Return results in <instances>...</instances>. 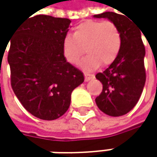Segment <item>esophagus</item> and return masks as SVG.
I'll return each instance as SVG.
<instances>
[{"label": "esophagus", "instance_id": "esophagus-1", "mask_svg": "<svg viewBox=\"0 0 157 157\" xmlns=\"http://www.w3.org/2000/svg\"><path fill=\"white\" fill-rule=\"evenodd\" d=\"M94 78V75H89V74L84 73V80L86 82H88V81H90V80H92V79Z\"/></svg>", "mask_w": 157, "mask_h": 157}]
</instances>
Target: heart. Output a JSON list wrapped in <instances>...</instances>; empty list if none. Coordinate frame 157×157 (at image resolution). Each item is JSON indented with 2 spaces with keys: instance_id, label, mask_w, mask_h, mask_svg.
<instances>
[{
  "instance_id": "b5f03b06",
  "label": "heart",
  "mask_w": 157,
  "mask_h": 157,
  "mask_svg": "<svg viewBox=\"0 0 157 157\" xmlns=\"http://www.w3.org/2000/svg\"><path fill=\"white\" fill-rule=\"evenodd\" d=\"M122 44L121 33L112 21L88 20L74 29L73 36L67 35L62 44L64 59L77 64L85 51L88 55L80 65L84 70H94L109 65L116 58Z\"/></svg>"
}]
</instances>
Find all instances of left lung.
I'll return each mask as SVG.
<instances>
[{
  "label": "left lung",
  "mask_w": 157,
  "mask_h": 157,
  "mask_svg": "<svg viewBox=\"0 0 157 157\" xmlns=\"http://www.w3.org/2000/svg\"><path fill=\"white\" fill-rule=\"evenodd\" d=\"M94 17L108 19L121 33L122 44L116 58L95 75L103 84L102 93L95 98L98 108L110 116H121L136 106L145 83L142 31L125 14L105 12Z\"/></svg>",
  "instance_id": "8db88e82"
}]
</instances>
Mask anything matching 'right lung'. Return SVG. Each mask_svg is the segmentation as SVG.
I'll return each instance as SVG.
<instances>
[{
	"label": "right lung",
	"instance_id": "obj_1",
	"mask_svg": "<svg viewBox=\"0 0 157 157\" xmlns=\"http://www.w3.org/2000/svg\"><path fill=\"white\" fill-rule=\"evenodd\" d=\"M70 23L66 18L30 15L10 41L12 88L22 106L42 120L61 117L70 106L72 92L84 81L63 55Z\"/></svg>",
	"mask_w": 157,
	"mask_h": 157
}]
</instances>
